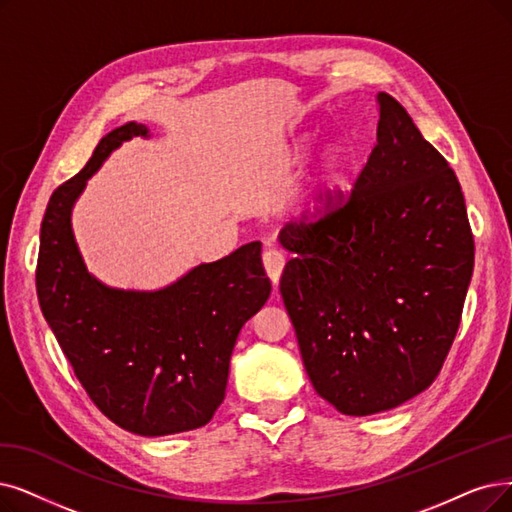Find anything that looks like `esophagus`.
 <instances>
[{"label":"esophagus","instance_id":"34e87169","mask_svg":"<svg viewBox=\"0 0 512 512\" xmlns=\"http://www.w3.org/2000/svg\"><path fill=\"white\" fill-rule=\"evenodd\" d=\"M262 262H264V269H267V275L273 283H279V277H281V271L285 267V258L279 250H264L262 254Z\"/></svg>","mask_w":512,"mask_h":512}]
</instances>
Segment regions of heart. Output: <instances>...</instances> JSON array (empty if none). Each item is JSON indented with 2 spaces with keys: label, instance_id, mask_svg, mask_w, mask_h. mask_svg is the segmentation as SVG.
<instances>
[{
  "label": "heart",
  "instance_id": "1",
  "mask_svg": "<svg viewBox=\"0 0 512 512\" xmlns=\"http://www.w3.org/2000/svg\"><path fill=\"white\" fill-rule=\"evenodd\" d=\"M340 153L338 151H330L325 157V163H323V180L325 182H332L336 180L338 172H340Z\"/></svg>",
  "mask_w": 512,
  "mask_h": 512
}]
</instances>
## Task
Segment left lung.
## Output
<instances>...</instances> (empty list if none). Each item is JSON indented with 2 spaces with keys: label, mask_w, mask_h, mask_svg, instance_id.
I'll use <instances>...</instances> for the list:
<instances>
[{
  "label": "left lung",
  "mask_w": 512,
  "mask_h": 512,
  "mask_svg": "<svg viewBox=\"0 0 512 512\" xmlns=\"http://www.w3.org/2000/svg\"><path fill=\"white\" fill-rule=\"evenodd\" d=\"M376 109V145L351 195H327L319 218L279 235L296 254L279 292L304 370L346 416L393 410L433 384L475 264L454 170L391 94Z\"/></svg>",
  "instance_id": "8db88e82"
}]
</instances>
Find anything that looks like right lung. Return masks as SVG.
<instances>
[{"instance_id": "obj_1", "label": "right lung", "mask_w": 512, "mask_h": 512, "mask_svg": "<svg viewBox=\"0 0 512 512\" xmlns=\"http://www.w3.org/2000/svg\"><path fill=\"white\" fill-rule=\"evenodd\" d=\"M130 124L98 142L86 168L63 182L46 208L35 285L42 313L98 410L142 437L208 424L224 399L229 361L243 323L271 296L262 243L199 264L157 292L113 290L94 279L71 231L73 203Z\"/></svg>"}]
</instances>
